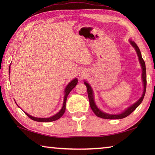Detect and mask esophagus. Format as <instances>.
<instances>
[{
  "label": "esophagus",
  "mask_w": 155,
  "mask_h": 155,
  "mask_svg": "<svg viewBox=\"0 0 155 155\" xmlns=\"http://www.w3.org/2000/svg\"><path fill=\"white\" fill-rule=\"evenodd\" d=\"M78 74H79V76L81 77H83L85 75V72H84V71H81L80 72H79V73H78Z\"/></svg>",
  "instance_id": "obj_1"
}]
</instances>
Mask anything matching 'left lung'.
Returning <instances> with one entry per match:
<instances>
[{
  "label": "left lung",
  "mask_w": 155,
  "mask_h": 155,
  "mask_svg": "<svg viewBox=\"0 0 155 155\" xmlns=\"http://www.w3.org/2000/svg\"><path fill=\"white\" fill-rule=\"evenodd\" d=\"M130 44L133 46V47L135 49L137 52V54L138 57H139V62L141 66V68H142V80L143 83V93L142 96L135 103H134L133 105H131L129 107H128L127 109H125L123 112H122L120 114H108L104 112L101 110L99 108H98L97 106L96 103H95L94 101V93L93 90L91 85L88 84L86 81H84V84L86 85L87 88V93H88V100H89V103H90V107L91 108L92 110L94 112V113L97 115V117H101L102 118H105V119H121V118H123L128 116L130 114H131L136 109V108L139 106L140 103H142V101L144 98V94H145L146 92V88H147V74H146V67H145V63H144V61L142 58V55H141V52L139 48L138 47L137 44L133 41L131 39L129 40Z\"/></svg>",
  "instance_id": "8db88e82"
}]
</instances>
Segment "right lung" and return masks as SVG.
<instances>
[{
  "label": "right lung",
  "mask_w": 155,
  "mask_h": 155,
  "mask_svg": "<svg viewBox=\"0 0 155 155\" xmlns=\"http://www.w3.org/2000/svg\"><path fill=\"white\" fill-rule=\"evenodd\" d=\"M11 68V64H10L9 68H8L9 73H10V71H11V68ZM77 83H78V80H77V78H74L73 80H72L70 82V83H69L67 84V86L66 87L65 89H64V97L63 104H62V108L60 110V111L58 112L57 114H55L52 117H48V118H38V117H32V116H31V115L28 114V113H26V112H25V114H27L29 118H31L32 120H33L35 121H37V122H42V123H47V122H52V121H54V120H58V118H60L64 113L65 110H66V102H67V97H68V94L70 93V92L75 87V86L77 84ZM15 103H16V102H15ZM17 106H18V104H17Z\"/></svg>",
  "instance_id": "right-lung-1"
}]
</instances>
